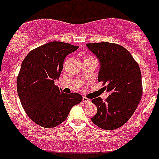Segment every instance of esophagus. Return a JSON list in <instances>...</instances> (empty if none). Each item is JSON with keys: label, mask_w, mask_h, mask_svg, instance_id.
<instances>
[{"label": "esophagus", "mask_w": 159, "mask_h": 159, "mask_svg": "<svg viewBox=\"0 0 159 159\" xmlns=\"http://www.w3.org/2000/svg\"><path fill=\"white\" fill-rule=\"evenodd\" d=\"M82 101L84 102V103H90V102H91V100L88 99V98L85 97V96H83Z\"/></svg>", "instance_id": "esophagus-1"}]
</instances>
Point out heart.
Returning a JSON list of instances; mask_svg holds the SVG:
<instances>
[{"mask_svg":"<svg viewBox=\"0 0 159 159\" xmlns=\"http://www.w3.org/2000/svg\"><path fill=\"white\" fill-rule=\"evenodd\" d=\"M89 57H90V56H88V57H87V58H89Z\"/></svg>","mask_w":159,"mask_h":159,"instance_id":"1","label":"heart"}]
</instances>
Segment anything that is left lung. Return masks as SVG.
I'll return each instance as SVG.
<instances>
[{"mask_svg":"<svg viewBox=\"0 0 159 159\" xmlns=\"http://www.w3.org/2000/svg\"><path fill=\"white\" fill-rule=\"evenodd\" d=\"M100 63L98 81L110 93L105 101L92 100L97 113L91 118L98 127L113 130L122 126L135 112L143 94L141 72L129 52L115 43L86 44Z\"/></svg>","mask_w":159,"mask_h":159,"instance_id":"left-lung-1","label":"left lung"}]
</instances>
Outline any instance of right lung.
Returning a JSON list of instances; mask_svg holds the SVG:
<instances>
[{"instance_id": "obj_1", "label": "right lung", "mask_w": 159, "mask_h": 159, "mask_svg": "<svg viewBox=\"0 0 159 159\" xmlns=\"http://www.w3.org/2000/svg\"><path fill=\"white\" fill-rule=\"evenodd\" d=\"M78 46L52 41L30 52L17 77V92L25 112L34 122L53 128L67 118L73 106L82 100L77 93L66 94L55 84L66 56Z\"/></svg>"}]
</instances>
